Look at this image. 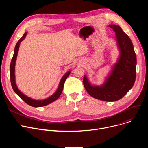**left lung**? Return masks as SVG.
Segmentation results:
<instances>
[{
	"label": "left lung",
	"mask_w": 148,
	"mask_h": 148,
	"mask_svg": "<svg viewBox=\"0 0 148 148\" xmlns=\"http://www.w3.org/2000/svg\"><path fill=\"white\" fill-rule=\"evenodd\" d=\"M115 33L119 55L109 75L102 85L92 86L84 75L83 83L87 92L93 98L113 102L122 98L132 88L136 79V57L129 36L120 26L110 25Z\"/></svg>",
	"instance_id": "8db88e82"
}]
</instances>
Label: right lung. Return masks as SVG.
<instances>
[{"mask_svg": "<svg viewBox=\"0 0 148 148\" xmlns=\"http://www.w3.org/2000/svg\"><path fill=\"white\" fill-rule=\"evenodd\" d=\"M27 33L26 32L23 34L22 37L21 38L17 41V43H16V45L15 46L13 56V58L12 59L11 63H10V81H11L12 88H13V91H14V92L21 99H23L26 103H27L28 105H30V106L33 107H43V106H46V105L55 101L56 100H57L59 98V97L60 96V95L62 93L63 87H64V82H65L67 78L70 75V74L71 73V71L70 70V71H67L64 75L62 76V77L61 78V79L60 81L59 85H58V88H57V91L53 95H51L50 97H48V98H47L45 99H41V100L34 99H32V98L27 97V95H25L23 93L21 92L18 90V87L16 85V80H15V64H16V58H17V54H18V51L20 43L25 38V37L27 35Z\"/></svg>", "mask_w": 148, "mask_h": 148, "instance_id": "obj_1", "label": "right lung"}]
</instances>
